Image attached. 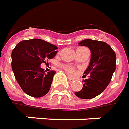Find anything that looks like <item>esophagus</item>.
Here are the masks:
<instances>
[{"instance_id": "obj_1", "label": "esophagus", "mask_w": 129, "mask_h": 129, "mask_svg": "<svg viewBox=\"0 0 129 129\" xmlns=\"http://www.w3.org/2000/svg\"><path fill=\"white\" fill-rule=\"evenodd\" d=\"M68 80H69V82H73V81H74V78H73L72 77H68Z\"/></svg>"}]
</instances>
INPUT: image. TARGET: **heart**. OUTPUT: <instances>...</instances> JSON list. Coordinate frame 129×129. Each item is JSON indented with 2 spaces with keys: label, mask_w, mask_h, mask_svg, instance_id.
<instances>
[{
  "label": "heart",
  "mask_w": 129,
  "mask_h": 129,
  "mask_svg": "<svg viewBox=\"0 0 129 129\" xmlns=\"http://www.w3.org/2000/svg\"><path fill=\"white\" fill-rule=\"evenodd\" d=\"M65 69H66V71L67 72V73H69V74H73L75 72L74 69L71 67H65Z\"/></svg>",
  "instance_id": "heart-1"
}]
</instances>
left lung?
<instances>
[{"label":"left lung","mask_w":129,"mask_h":129,"mask_svg":"<svg viewBox=\"0 0 129 129\" xmlns=\"http://www.w3.org/2000/svg\"><path fill=\"white\" fill-rule=\"evenodd\" d=\"M78 45L89 48L91 58L89 66L84 72L85 75H89V78L83 81V88L75 92V95L84 99L94 98L110 83L116 69L115 53L107 43L97 40H84Z\"/></svg>","instance_id":"obj_1"}]
</instances>
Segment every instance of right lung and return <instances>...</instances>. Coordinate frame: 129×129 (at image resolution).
I'll return each instance as SVG.
<instances>
[{
	"mask_svg": "<svg viewBox=\"0 0 129 129\" xmlns=\"http://www.w3.org/2000/svg\"><path fill=\"white\" fill-rule=\"evenodd\" d=\"M57 47L40 39L23 40L12 52V69L25 94L42 97L50 90L55 71L45 73L41 64L56 55Z\"/></svg>",
	"mask_w": 129,
	"mask_h": 129,
	"instance_id": "add662e5",
	"label": "right lung"
}]
</instances>
